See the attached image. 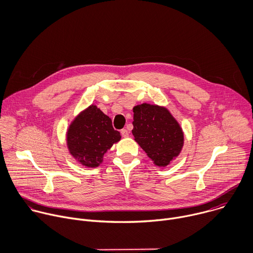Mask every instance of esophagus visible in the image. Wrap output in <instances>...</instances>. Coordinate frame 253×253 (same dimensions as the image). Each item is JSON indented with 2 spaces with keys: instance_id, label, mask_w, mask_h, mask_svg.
Returning a JSON list of instances; mask_svg holds the SVG:
<instances>
[{
  "instance_id": "obj_1",
  "label": "esophagus",
  "mask_w": 253,
  "mask_h": 253,
  "mask_svg": "<svg viewBox=\"0 0 253 253\" xmlns=\"http://www.w3.org/2000/svg\"><path fill=\"white\" fill-rule=\"evenodd\" d=\"M121 133H122V135H123L124 137H127V136H128V131H127L126 128L122 129V130H121Z\"/></svg>"
}]
</instances>
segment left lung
<instances>
[{
  "label": "left lung",
  "instance_id": "obj_1",
  "mask_svg": "<svg viewBox=\"0 0 253 253\" xmlns=\"http://www.w3.org/2000/svg\"><path fill=\"white\" fill-rule=\"evenodd\" d=\"M132 112L134 140L155 166H169L179 156L184 143L178 122L166 107L159 105L143 103L134 106Z\"/></svg>",
  "mask_w": 253,
  "mask_h": 253
}]
</instances>
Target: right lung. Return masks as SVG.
Returning <instances> with one entry per match:
<instances>
[{
	"label": "right lung",
	"mask_w": 253,
	"mask_h": 253,
	"mask_svg": "<svg viewBox=\"0 0 253 253\" xmlns=\"http://www.w3.org/2000/svg\"><path fill=\"white\" fill-rule=\"evenodd\" d=\"M122 138L112 120L95 105L83 110L70 124L67 146L70 155L85 168H97L111 147Z\"/></svg>",
	"instance_id": "add662e5"
}]
</instances>
